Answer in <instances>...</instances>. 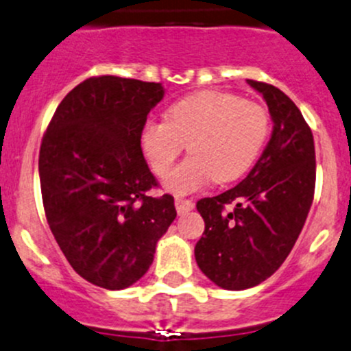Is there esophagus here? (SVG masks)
<instances>
[{"mask_svg":"<svg viewBox=\"0 0 351 351\" xmlns=\"http://www.w3.org/2000/svg\"><path fill=\"white\" fill-rule=\"evenodd\" d=\"M175 205H176V212H178L180 215L186 214V212H190L193 207H195V204H193L192 200H185V198H176Z\"/></svg>","mask_w":351,"mask_h":351,"instance_id":"obj_1","label":"esophagus"}]
</instances>
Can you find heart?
Returning a JSON list of instances; mask_svg holds the SVG:
<instances>
[{"mask_svg":"<svg viewBox=\"0 0 351 351\" xmlns=\"http://www.w3.org/2000/svg\"><path fill=\"white\" fill-rule=\"evenodd\" d=\"M268 137L263 107L224 91H198L176 101L166 122L149 120L141 147L156 175H166L189 144L192 156L165 178L176 195L198 192L208 183L232 182L253 166Z\"/></svg>","mask_w":351,"mask_h":351,"instance_id":"obj_1","label":"heart"}]
</instances>
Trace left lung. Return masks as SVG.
<instances>
[{"instance_id": "8db88e82", "label": "left lung", "mask_w": 351, "mask_h": 351, "mask_svg": "<svg viewBox=\"0 0 351 351\" xmlns=\"http://www.w3.org/2000/svg\"><path fill=\"white\" fill-rule=\"evenodd\" d=\"M247 84L270 110V141L239 185L197 202L205 222L197 265L226 290L250 289L280 268L302 231L316 185L313 132L300 110L271 84Z\"/></svg>"}]
</instances>
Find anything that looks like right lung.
<instances>
[{
	"label": "right lung",
	"mask_w": 351,
	"mask_h": 351,
	"mask_svg": "<svg viewBox=\"0 0 351 351\" xmlns=\"http://www.w3.org/2000/svg\"><path fill=\"white\" fill-rule=\"evenodd\" d=\"M161 83L88 77L66 95L38 156L45 217L66 260L93 285L122 290L154 260L175 221V200L147 197L158 185L141 149Z\"/></svg>",
	"instance_id": "1"
}]
</instances>
